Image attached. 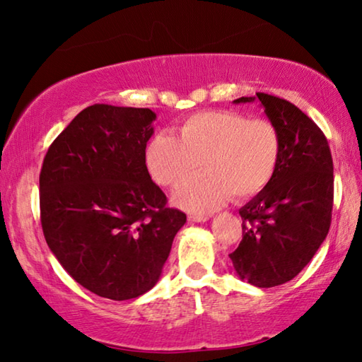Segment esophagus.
<instances>
[{
	"label": "esophagus",
	"mask_w": 362,
	"mask_h": 362,
	"mask_svg": "<svg viewBox=\"0 0 362 362\" xmlns=\"http://www.w3.org/2000/svg\"><path fill=\"white\" fill-rule=\"evenodd\" d=\"M209 218H211V216H207V214H206V216H204V214H203V216H199V214H189V216H188L189 222H194V223L207 222Z\"/></svg>",
	"instance_id": "1"
}]
</instances>
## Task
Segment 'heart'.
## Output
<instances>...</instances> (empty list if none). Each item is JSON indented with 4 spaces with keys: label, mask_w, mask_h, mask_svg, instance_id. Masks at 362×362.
I'll return each instance as SVG.
<instances>
[{
    "label": "heart",
    "mask_w": 362,
    "mask_h": 362,
    "mask_svg": "<svg viewBox=\"0 0 362 362\" xmlns=\"http://www.w3.org/2000/svg\"><path fill=\"white\" fill-rule=\"evenodd\" d=\"M281 151L283 137L274 122L218 110L189 116L177 137L156 134L146 146L145 164L156 183L175 188L203 163L206 173L177 189L173 201L180 209L206 214L231 194L236 199L259 194L276 174Z\"/></svg>",
    "instance_id": "heart-1"
}]
</instances>
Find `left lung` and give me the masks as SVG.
Returning a JSON list of instances; mask_svg holds the SVG:
<instances>
[{
  "label": "left lung",
  "mask_w": 362,
  "mask_h": 362,
  "mask_svg": "<svg viewBox=\"0 0 362 362\" xmlns=\"http://www.w3.org/2000/svg\"><path fill=\"white\" fill-rule=\"evenodd\" d=\"M259 100L283 137L272 182L240 209L243 241L230 254L238 276L257 287L291 281L308 265L326 240L334 203V164L327 139L293 103L268 94Z\"/></svg>",
  "instance_id": "obj_1"
}]
</instances>
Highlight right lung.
Masks as SVG:
<instances>
[{
	"instance_id": "right-lung-1",
	"label": "right lung",
	"mask_w": 362,
	"mask_h": 362,
	"mask_svg": "<svg viewBox=\"0 0 362 362\" xmlns=\"http://www.w3.org/2000/svg\"><path fill=\"white\" fill-rule=\"evenodd\" d=\"M156 113L95 103L52 145L40 174L46 243L70 276L97 296L129 300L161 278L187 216L145 164Z\"/></svg>"
}]
</instances>
